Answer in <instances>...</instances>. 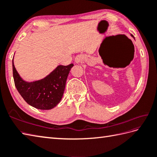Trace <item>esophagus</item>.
<instances>
[{
    "label": "esophagus",
    "mask_w": 157,
    "mask_h": 157,
    "mask_svg": "<svg viewBox=\"0 0 157 157\" xmlns=\"http://www.w3.org/2000/svg\"><path fill=\"white\" fill-rule=\"evenodd\" d=\"M83 61V56L79 55H77L75 56V61L76 63H81Z\"/></svg>",
    "instance_id": "34e87169"
}]
</instances>
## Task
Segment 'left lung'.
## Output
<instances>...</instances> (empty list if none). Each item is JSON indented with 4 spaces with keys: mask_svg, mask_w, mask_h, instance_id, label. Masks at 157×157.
Listing matches in <instances>:
<instances>
[{
    "mask_svg": "<svg viewBox=\"0 0 157 157\" xmlns=\"http://www.w3.org/2000/svg\"><path fill=\"white\" fill-rule=\"evenodd\" d=\"M132 36H133V35H132Z\"/></svg>",
    "mask_w": 157,
    "mask_h": 157,
    "instance_id": "8db88e82",
    "label": "left lung"
}]
</instances>
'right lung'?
<instances>
[{"label": "right lung", "mask_w": 157, "mask_h": 157, "mask_svg": "<svg viewBox=\"0 0 157 157\" xmlns=\"http://www.w3.org/2000/svg\"><path fill=\"white\" fill-rule=\"evenodd\" d=\"M73 66V63L67 66L59 65L44 79L27 82L19 76L13 61L15 87L24 101L33 107L41 110L51 109L61 101L67 76Z\"/></svg>", "instance_id": "add662e5"}]
</instances>
